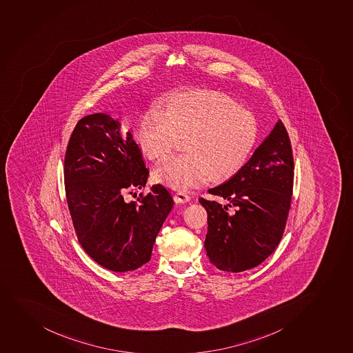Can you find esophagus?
Instances as JSON below:
<instances>
[{"label":"esophagus","mask_w":353,"mask_h":353,"mask_svg":"<svg viewBox=\"0 0 353 353\" xmlns=\"http://www.w3.org/2000/svg\"><path fill=\"white\" fill-rule=\"evenodd\" d=\"M173 197H174V201L176 203H185V202H188V201L190 200V194H187L185 192H181V190H179L176 193H174Z\"/></svg>","instance_id":"obj_1"}]
</instances>
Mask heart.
I'll return each mask as SVG.
<instances>
[{"label": "heart", "instance_id": "1", "mask_svg": "<svg viewBox=\"0 0 353 353\" xmlns=\"http://www.w3.org/2000/svg\"><path fill=\"white\" fill-rule=\"evenodd\" d=\"M254 116L230 97L212 90L175 94L141 117L136 139L152 161L168 158L182 141L183 154L161 163L157 181L188 190L205 181L224 182L245 165L256 139Z\"/></svg>", "mask_w": 353, "mask_h": 353}]
</instances>
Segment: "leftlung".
Listing matches in <instances>:
<instances>
[{"label":"left lung","mask_w":353,"mask_h":353,"mask_svg":"<svg viewBox=\"0 0 353 353\" xmlns=\"http://www.w3.org/2000/svg\"><path fill=\"white\" fill-rule=\"evenodd\" d=\"M293 183L292 144L279 121L237 174L208 190L228 204L200 199L208 212L204 246L210 263L237 273L271 256L286 228Z\"/></svg>","instance_id":"obj_1"}]
</instances>
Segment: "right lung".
<instances>
[{
    "mask_svg": "<svg viewBox=\"0 0 353 353\" xmlns=\"http://www.w3.org/2000/svg\"><path fill=\"white\" fill-rule=\"evenodd\" d=\"M149 178L131 132L105 114L80 119L67 145L63 180L78 241L87 254L114 272L149 263L157 234L173 208L163 185L126 201Z\"/></svg>",
    "mask_w": 353,
    "mask_h": 353,
    "instance_id": "add662e5",
    "label": "right lung"
}]
</instances>
